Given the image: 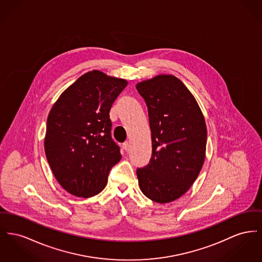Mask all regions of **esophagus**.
<instances>
[{"instance_id":"34e87169","label":"esophagus","mask_w":262,"mask_h":262,"mask_svg":"<svg viewBox=\"0 0 262 262\" xmlns=\"http://www.w3.org/2000/svg\"><path fill=\"white\" fill-rule=\"evenodd\" d=\"M123 149H124L125 151H128V150L130 149V143H129L128 141H125V142H123Z\"/></svg>"}]
</instances>
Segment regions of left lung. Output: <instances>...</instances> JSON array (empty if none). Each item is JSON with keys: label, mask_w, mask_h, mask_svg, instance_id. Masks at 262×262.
Masks as SVG:
<instances>
[{"label": "left lung", "mask_w": 262, "mask_h": 262, "mask_svg": "<svg viewBox=\"0 0 262 262\" xmlns=\"http://www.w3.org/2000/svg\"><path fill=\"white\" fill-rule=\"evenodd\" d=\"M151 130L149 163L138 168L141 192L151 201L177 200L197 179L206 157L207 126L200 107L184 84L161 74L137 84Z\"/></svg>", "instance_id": "1"}]
</instances>
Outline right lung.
<instances>
[{
    "instance_id": "add662e5",
    "label": "right lung",
    "mask_w": 262,
    "mask_h": 262,
    "mask_svg": "<svg viewBox=\"0 0 262 262\" xmlns=\"http://www.w3.org/2000/svg\"><path fill=\"white\" fill-rule=\"evenodd\" d=\"M127 81L93 70L62 93L47 117L45 151L62 188L82 198L99 194L121 158L111 137L110 110Z\"/></svg>"
}]
</instances>
